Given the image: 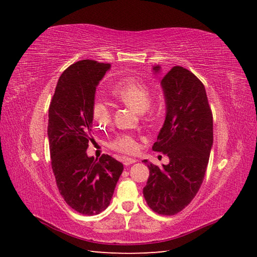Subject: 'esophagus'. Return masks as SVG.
<instances>
[{
  "instance_id": "esophagus-1",
  "label": "esophagus",
  "mask_w": 257,
  "mask_h": 257,
  "mask_svg": "<svg viewBox=\"0 0 257 257\" xmlns=\"http://www.w3.org/2000/svg\"><path fill=\"white\" fill-rule=\"evenodd\" d=\"M136 162H137V160H135V159H131V158H124L123 159V164L125 166L134 164V163H136Z\"/></svg>"
}]
</instances>
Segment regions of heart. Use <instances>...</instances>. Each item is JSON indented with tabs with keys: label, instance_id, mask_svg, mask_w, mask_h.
Here are the masks:
<instances>
[{
	"label": "heart",
	"instance_id": "1",
	"mask_svg": "<svg viewBox=\"0 0 257 257\" xmlns=\"http://www.w3.org/2000/svg\"><path fill=\"white\" fill-rule=\"evenodd\" d=\"M112 94L120 102L133 107L139 112L150 109L152 90L145 81L137 78H126L121 80L113 89ZM92 115L99 125H106L111 119L110 106L103 99H98L93 105ZM111 148L121 153L132 154L138 150V142L134 135L120 134L110 144Z\"/></svg>",
	"mask_w": 257,
	"mask_h": 257
}]
</instances>
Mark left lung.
<instances>
[{"instance_id":"obj_1","label":"left lung","mask_w":257,"mask_h":257,"mask_svg":"<svg viewBox=\"0 0 257 257\" xmlns=\"http://www.w3.org/2000/svg\"><path fill=\"white\" fill-rule=\"evenodd\" d=\"M161 66H153L155 74ZM166 116L152 149L169 158L159 167L144 160L150 175L143 190L154 212L174 215L195 197L205 178L213 145V119L206 89L188 69L175 66L161 81Z\"/></svg>"}]
</instances>
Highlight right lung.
Segmentation results:
<instances>
[{"mask_svg":"<svg viewBox=\"0 0 257 257\" xmlns=\"http://www.w3.org/2000/svg\"><path fill=\"white\" fill-rule=\"evenodd\" d=\"M110 64L82 60L62 73L49 106L51 167L66 204L83 215H95L110 204L123 164L110 155L88 157L95 91Z\"/></svg>","mask_w":257,"mask_h":257,"instance_id":"obj_1","label":"right lung"}]
</instances>
